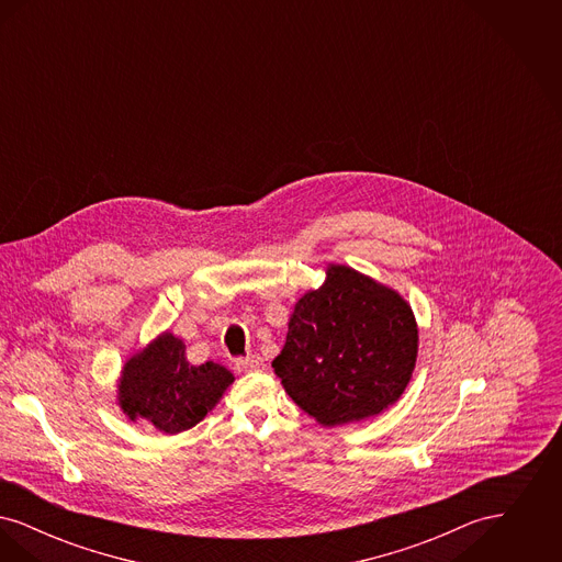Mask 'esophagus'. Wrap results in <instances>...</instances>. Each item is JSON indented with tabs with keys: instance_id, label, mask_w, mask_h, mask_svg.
<instances>
[{
	"instance_id": "obj_1",
	"label": "esophagus",
	"mask_w": 562,
	"mask_h": 562,
	"mask_svg": "<svg viewBox=\"0 0 562 562\" xmlns=\"http://www.w3.org/2000/svg\"><path fill=\"white\" fill-rule=\"evenodd\" d=\"M236 369L246 373V371H261L263 369V358L259 353H252V356H246V358H238L236 360Z\"/></svg>"
}]
</instances>
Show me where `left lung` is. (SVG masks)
<instances>
[{
    "label": "left lung",
    "instance_id": "obj_1",
    "mask_svg": "<svg viewBox=\"0 0 562 562\" xmlns=\"http://www.w3.org/2000/svg\"><path fill=\"white\" fill-rule=\"evenodd\" d=\"M417 360V324L401 294L330 266L294 305L271 362L286 394L322 426L358 422L401 398Z\"/></svg>",
    "mask_w": 562,
    "mask_h": 562
}]
</instances>
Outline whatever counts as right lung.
<instances>
[{"instance_id": "1", "label": "right lung", "mask_w": 562, "mask_h": 562, "mask_svg": "<svg viewBox=\"0 0 562 562\" xmlns=\"http://www.w3.org/2000/svg\"><path fill=\"white\" fill-rule=\"evenodd\" d=\"M232 381L234 374L221 364L191 367L183 341L166 333L126 362L120 406L131 419L140 417L160 431L179 434L200 424Z\"/></svg>"}]
</instances>
